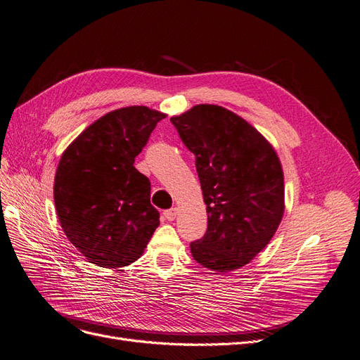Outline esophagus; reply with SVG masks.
<instances>
[{
	"label": "esophagus",
	"mask_w": 360,
	"mask_h": 360,
	"mask_svg": "<svg viewBox=\"0 0 360 360\" xmlns=\"http://www.w3.org/2000/svg\"><path fill=\"white\" fill-rule=\"evenodd\" d=\"M176 214H178L176 207H172V210H166V211L163 212V215H165V218L167 219V221H173V219L176 218Z\"/></svg>",
	"instance_id": "34e87169"
}]
</instances>
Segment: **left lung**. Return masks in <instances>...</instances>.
<instances>
[{"instance_id":"1","label":"left lung","mask_w":360,"mask_h":360,"mask_svg":"<svg viewBox=\"0 0 360 360\" xmlns=\"http://www.w3.org/2000/svg\"><path fill=\"white\" fill-rule=\"evenodd\" d=\"M172 124L195 155L207 230L190 243L197 263L230 272L250 263L268 245L284 214V175L266 139L215 104H197Z\"/></svg>"}]
</instances>
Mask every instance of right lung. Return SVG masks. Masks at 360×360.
<instances>
[{"label":"right lung","mask_w":360,"mask_h":360,"mask_svg":"<svg viewBox=\"0 0 360 360\" xmlns=\"http://www.w3.org/2000/svg\"><path fill=\"white\" fill-rule=\"evenodd\" d=\"M165 118L146 106L112 110L80 133L58 165V219L68 240L101 268L136 262L160 224L149 200L150 182L134 158Z\"/></svg>","instance_id":"add662e5"}]
</instances>
